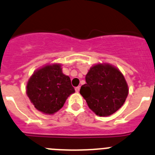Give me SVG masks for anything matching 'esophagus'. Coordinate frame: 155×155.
I'll return each mask as SVG.
<instances>
[{
    "label": "esophagus",
    "mask_w": 155,
    "mask_h": 155,
    "mask_svg": "<svg viewBox=\"0 0 155 155\" xmlns=\"http://www.w3.org/2000/svg\"><path fill=\"white\" fill-rule=\"evenodd\" d=\"M79 91H80V87H75V91H76L77 93H78L79 92Z\"/></svg>",
    "instance_id": "1"
}]
</instances>
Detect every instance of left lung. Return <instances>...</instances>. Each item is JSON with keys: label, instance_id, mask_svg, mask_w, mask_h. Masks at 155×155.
Segmentation results:
<instances>
[{"label": "left lung", "instance_id": "1", "mask_svg": "<svg viewBox=\"0 0 155 155\" xmlns=\"http://www.w3.org/2000/svg\"><path fill=\"white\" fill-rule=\"evenodd\" d=\"M85 80L80 93L88 107L98 116H110L125 102L128 85L124 75L113 66L107 64L93 66Z\"/></svg>", "mask_w": 155, "mask_h": 155}]
</instances>
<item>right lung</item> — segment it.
<instances>
[{
	"label": "right lung",
	"instance_id": "add662e5",
	"mask_svg": "<svg viewBox=\"0 0 155 155\" xmlns=\"http://www.w3.org/2000/svg\"><path fill=\"white\" fill-rule=\"evenodd\" d=\"M61 64L46 65L37 70L27 84V95L35 108L46 114H53L64 106L74 92L71 79L64 74Z\"/></svg>",
	"mask_w": 155,
	"mask_h": 155
}]
</instances>
